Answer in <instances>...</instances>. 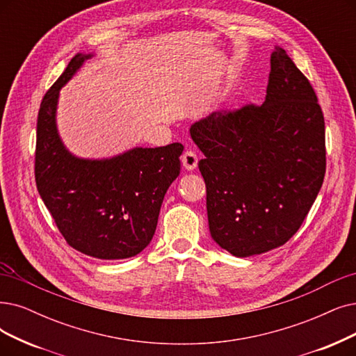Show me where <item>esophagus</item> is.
Wrapping results in <instances>:
<instances>
[{
    "label": "esophagus",
    "instance_id": "esophagus-1",
    "mask_svg": "<svg viewBox=\"0 0 356 356\" xmlns=\"http://www.w3.org/2000/svg\"><path fill=\"white\" fill-rule=\"evenodd\" d=\"M181 162H182V166H184V168L191 170V169H194V168L197 166L198 156H197V153H195L194 150L187 149L186 152L182 153V156H181Z\"/></svg>",
    "mask_w": 356,
    "mask_h": 356
}]
</instances>
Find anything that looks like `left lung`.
<instances>
[{
    "label": "left lung",
    "mask_w": 356,
    "mask_h": 356,
    "mask_svg": "<svg viewBox=\"0 0 356 356\" xmlns=\"http://www.w3.org/2000/svg\"><path fill=\"white\" fill-rule=\"evenodd\" d=\"M190 133L204 154L211 238L236 257L288 243L323 186L325 130L317 95L286 51L272 54L261 105L213 112Z\"/></svg>",
    "instance_id": "left-lung-1"
}]
</instances>
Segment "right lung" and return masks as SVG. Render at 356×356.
Masks as SVG:
<instances>
[{
	"mask_svg": "<svg viewBox=\"0 0 356 356\" xmlns=\"http://www.w3.org/2000/svg\"><path fill=\"white\" fill-rule=\"evenodd\" d=\"M89 55L77 54L45 93L38 113L35 181L70 247L102 260L129 259L152 241L163 197L179 175L184 146L133 149L109 161H83L55 127L60 89Z\"/></svg>",
	"mask_w": 356,
	"mask_h": 356,
	"instance_id": "right-lung-1",
	"label": "right lung"
}]
</instances>
